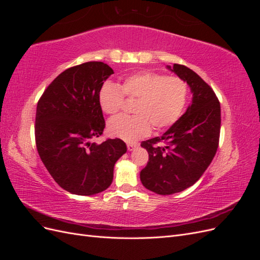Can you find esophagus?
Here are the masks:
<instances>
[{"mask_svg":"<svg viewBox=\"0 0 260 260\" xmlns=\"http://www.w3.org/2000/svg\"><path fill=\"white\" fill-rule=\"evenodd\" d=\"M127 147H128V151H133V149H136L138 147V145L135 143H128Z\"/></svg>","mask_w":260,"mask_h":260,"instance_id":"34e87169","label":"esophagus"}]
</instances>
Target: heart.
Segmentation results:
<instances>
[{
  "label": "heart",
  "instance_id": "1",
  "mask_svg": "<svg viewBox=\"0 0 260 260\" xmlns=\"http://www.w3.org/2000/svg\"><path fill=\"white\" fill-rule=\"evenodd\" d=\"M124 95L136 100L135 116L120 115L108 121L109 135L133 142L149 135L152 127L162 131L176 123L183 114L188 99V85L178 77L141 70L127 76L121 88L105 82L100 90L99 100L103 112L115 115L124 103Z\"/></svg>",
  "mask_w": 260,
  "mask_h": 260
}]
</instances>
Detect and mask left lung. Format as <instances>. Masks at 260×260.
<instances>
[{
	"label": "left lung",
	"mask_w": 260,
	"mask_h": 260,
	"mask_svg": "<svg viewBox=\"0 0 260 260\" xmlns=\"http://www.w3.org/2000/svg\"><path fill=\"white\" fill-rule=\"evenodd\" d=\"M183 79L193 93L191 105L179 120L164 133L143 141L148 161L140 179L147 190L170 195L192 186L208 168L216 155L221 112L215 92L202 78L186 66H167ZM167 143L165 147L155 144Z\"/></svg>",
	"instance_id": "obj_1"
}]
</instances>
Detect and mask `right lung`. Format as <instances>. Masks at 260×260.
Masks as SVG:
<instances>
[{
  "instance_id": "obj_1",
  "label": "right lung",
  "mask_w": 260,
  "mask_h": 260,
  "mask_svg": "<svg viewBox=\"0 0 260 260\" xmlns=\"http://www.w3.org/2000/svg\"><path fill=\"white\" fill-rule=\"evenodd\" d=\"M114 70L102 61L66 69L38 102L35 136L38 153L60 187L94 195L112 184L116 161L127 152L120 139L91 142L105 128L100 90Z\"/></svg>"
}]
</instances>
